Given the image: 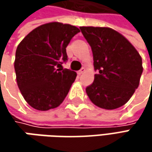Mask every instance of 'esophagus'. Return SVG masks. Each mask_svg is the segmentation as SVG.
Listing matches in <instances>:
<instances>
[{"mask_svg":"<svg viewBox=\"0 0 152 152\" xmlns=\"http://www.w3.org/2000/svg\"><path fill=\"white\" fill-rule=\"evenodd\" d=\"M85 72V67H82L79 71H78V74H79V75H80V74H83Z\"/></svg>","mask_w":152,"mask_h":152,"instance_id":"1","label":"esophagus"}]
</instances>
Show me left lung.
Masks as SVG:
<instances>
[{
  "label": "left lung",
  "instance_id": "1",
  "mask_svg": "<svg viewBox=\"0 0 152 152\" xmlns=\"http://www.w3.org/2000/svg\"><path fill=\"white\" fill-rule=\"evenodd\" d=\"M93 53V84L86 88L91 102L113 110L129 102L143 72L142 59L134 45L120 33L107 27H80Z\"/></svg>",
  "mask_w": 152,
  "mask_h": 152
}]
</instances>
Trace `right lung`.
I'll return each instance as SVG.
<instances>
[{
  "label": "right lung",
  "instance_id": "add662e5",
  "mask_svg": "<svg viewBox=\"0 0 152 152\" xmlns=\"http://www.w3.org/2000/svg\"><path fill=\"white\" fill-rule=\"evenodd\" d=\"M79 32L73 25L51 22L33 29L18 45L16 79L33 108L48 111L60 106L67 96L77 73L63 69L61 64L67 60L66 47Z\"/></svg>",
  "mask_w": 152,
  "mask_h": 152
}]
</instances>
